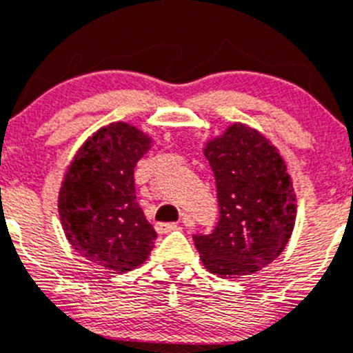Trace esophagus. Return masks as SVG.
<instances>
[{
  "instance_id": "obj_1",
  "label": "esophagus",
  "mask_w": 353,
  "mask_h": 353,
  "mask_svg": "<svg viewBox=\"0 0 353 353\" xmlns=\"http://www.w3.org/2000/svg\"><path fill=\"white\" fill-rule=\"evenodd\" d=\"M183 225L184 227H192L193 225V220L190 218V216H184L183 218ZM157 232L158 234H167V232H172L177 228V223H157Z\"/></svg>"
}]
</instances>
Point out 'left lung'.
Masks as SVG:
<instances>
[{
  "label": "left lung",
  "mask_w": 353,
  "mask_h": 353,
  "mask_svg": "<svg viewBox=\"0 0 353 353\" xmlns=\"http://www.w3.org/2000/svg\"><path fill=\"white\" fill-rule=\"evenodd\" d=\"M218 190L220 221L195 236L204 268L220 278H243L269 265L288 244L297 199L287 163L263 133L232 123L205 142Z\"/></svg>",
  "instance_id": "1"
}]
</instances>
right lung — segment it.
<instances>
[{
    "instance_id": "1",
    "label": "right lung",
    "mask_w": 353,
    "mask_h": 353,
    "mask_svg": "<svg viewBox=\"0 0 353 353\" xmlns=\"http://www.w3.org/2000/svg\"><path fill=\"white\" fill-rule=\"evenodd\" d=\"M153 139L125 121L85 139L66 167L58 211L68 243L97 268L128 272L148 260L157 232L135 196L133 169Z\"/></svg>"
}]
</instances>
